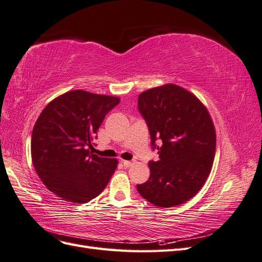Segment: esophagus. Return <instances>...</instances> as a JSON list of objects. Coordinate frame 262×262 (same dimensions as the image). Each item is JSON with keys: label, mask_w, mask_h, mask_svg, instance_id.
I'll list each match as a JSON object with an SVG mask.
<instances>
[{"label": "esophagus", "mask_w": 262, "mask_h": 262, "mask_svg": "<svg viewBox=\"0 0 262 262\" xmlns=\"http://www.w3.org/2000/svg\"><path fill=\"white\" fill-rule=\"evenodd\" d=\"M122 164H123L124 167H130V166L133 165V162H131V161H122Z\"/></svg>", "instance_id": "34e87169"}]
</instances>
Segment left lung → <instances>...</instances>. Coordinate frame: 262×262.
<instances>
[{
  "label": "left lung",
  "mask_w": 262,
  "mask_h": 262,
  "mask_svg": "<svg viewBox=\"0 0 262 262\" xmlns=\"http://www.w3.org/2000/svg\"><path fill=\"white\" fill-rule=\"evenodd\" d=\"M139 110L146 120L152 146L160 161L148 163L146 182L139 193L162 208L193 198L209 177L215 155L216 132L208 108L195 95L176 84L153 87L140 94Z\"/></svg>",
  "instance_id": "left-lung-1"
}]
</instances>
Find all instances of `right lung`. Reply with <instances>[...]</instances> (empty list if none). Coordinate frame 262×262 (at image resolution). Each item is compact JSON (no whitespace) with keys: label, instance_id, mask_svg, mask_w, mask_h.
Wrapping results in <instances>:
<instances>
[{"label":"right lung","instance_id":"obj_1","mask_svg":"<svg viewBox=\"0 0 262 262\" xmlns=\"http://www.w3.org/2000/svg\"><path fill=\"white\" fill-rule=\"evenodd\" d=\"M120 98L82 90L51 100L31 134V160L48 190L62 200L86 203L105 189L118 166L116 158L92 154L105 116Z\"/></svg>","mask_w":262,"mask_h":262}]
</instances>
